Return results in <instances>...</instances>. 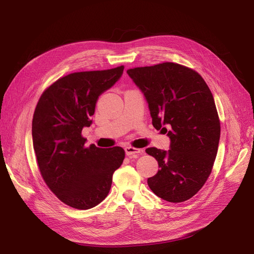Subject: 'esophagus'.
<instances>
[{"mask_svg": "<svg viewBox=\"0 0 254 254\" xmlns=\"http://www.w3.org/2000/svg\"><path fill=\"white\" fill-rule=\"evenodd\" d=\"M125 152H126V156L130 158H137V156L141 153V149L131 147V146H127V147H125Z\"/></svg>", "mask_w": 254, "mask_h": 254, "instance_id": "obj_1", "label": "esophagus"}]
</instances>
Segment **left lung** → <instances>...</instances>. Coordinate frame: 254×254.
I'll use <instances>...</instances> for the list:
<instances>
[{"mask_svg":"<svg viewBox=\"0 0 254 254\" xmlns=\"http://www.w3.org/2000/svg\"><path fill=\"white\" fill-rule=\"evenodd\" d=\"M127 74L145 96L153 127L171 139L168 150L146 149L160 167L148 187L168 202L189 200L209 178L217 155L220 123L211 91L197 72L174 63Z\"/></svg>","mask_w":254,"mask_h":254,"instance_id":"left-lung-1","label":"left lung"}]
</instances>
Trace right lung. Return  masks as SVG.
I'll list each match as a JSON object with an SVG mask.
<instances>
[{
    "label": "right lung",
    "mask_w": 254,
    "mask_h": 254,
    "mask_svg": "<svg viewBox=\"0 0 254 254\" xmlns=\"http://www.w3.org/2000/svg\"><path fill=\"white\" fill-rule=\"evenodd\" d=\"M124 72H77L59 78L45 90L33 118V144L43 180L58 199L74 209L88 210L109 194L112 175L122 165L125 151L115 146H84L83 127L92 124L98 96Z\"/></svg>",
    "instance_id": "1"
}]
</instances>
